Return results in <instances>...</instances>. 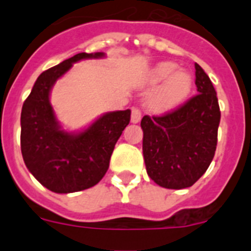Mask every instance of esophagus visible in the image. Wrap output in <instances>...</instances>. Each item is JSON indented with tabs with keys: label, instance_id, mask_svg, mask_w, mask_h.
Returning <instances> with one entry per match:
<instances>
[{
	"label": "esophagus",
	"instance_id": "esophagus-1",
	"mask_svg": "<svg viewBox=\"0 0 251 251\" xmlns=\"http://www.w3.org/2000/svg\"><path fill=\"white\" fill-rule=\"evenodd\" d=\"M142 118L141 110L137 109V108H133L132 109V115H130V122L132 123H138Z\"/></svg>",
	"mask_w": 251,
	"mask_h": 251
}]
</instances>
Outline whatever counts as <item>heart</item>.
Masks as SVG:
<instances>
[{
    "instance_id": "b5f03b06",
    "label": "heart",
    "mask_w": 251,
    "mask_h": 251,
    "mask_svg": "<svg viewBox=\"0 0 251 251\" xmlns=\"http://www.w3.org/2000/svg\"><path fill=\"white\" fill-rule=\"evenodd\" d=\"M178 66L171 61L157 64L147 75V83L157 86L165 83L150 100V108L156 113L175 109L187 98L192 89V76L188 72L178 70Z\"/></svg>"
}]
</instances>
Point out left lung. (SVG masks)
Wrapping results in <instances>:
<instances>
[{
	"instance_id": "obj_1",
	"label": "left lung",
	"mask_w": 251,
	"mask_h": 251,
	"mask_svg": "<svg viewBox=\"0 0 251 251\" xmlns=\"http://www.w3.org/2000/svg\"><path fill=\"white\" fill-rule=\"evenodd\" d=\"M195 69L199 94L175 110L141 121L146 170L161 187H190L215 156L220 106L210 77L199 64Z\"/></svg>"
}]
</instances>
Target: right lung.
Segmentation results:
<instances>
[{"label": "right lung", "instance_id": "obj_1", "mask_svg": "<svg viewBox=\"0 0 251 251\" xmlns=\"http://www.w3.org/2000/svg\"><path fill=\"white\" fill-rule=\"evenodd\" d=\"M104 52L74 55L41 73L22 105L21 152L35 178L56 194L86 190L100 181L110 156L130 121V110L109 112L81 132H66L55 117L50 92L73 64L104 57Z\"/></svg>", "mask_w": 251, "mask_h": 251}]
</instances>
